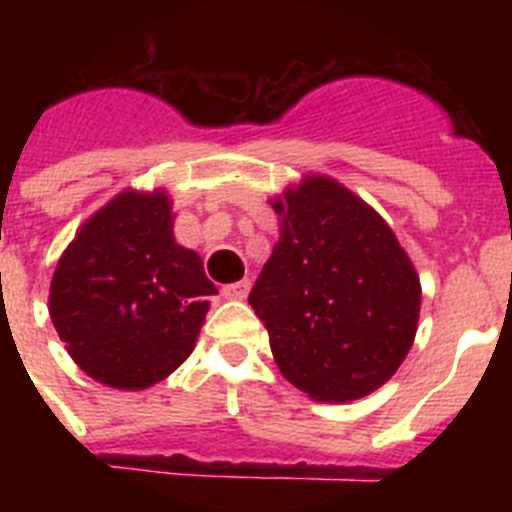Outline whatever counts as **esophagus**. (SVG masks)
<instances>
[{"label": "esophagus", "mask_w": 512, "mask_h": 512, "mask_svg": "<svg viewBox=\"0 0 512 512\" xmlns=\"http://www.w3.org/2000/svg\"><path fill=\"white\" fill-rule=\"evenodd\" d=\"M248 289H251V282H248V279H241V282H233V284H225L223 297H228V300H246Z\"/></svg>", "instance_id": "obj_1"}]
</instances>
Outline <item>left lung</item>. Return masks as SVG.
<instances>
[{
    "label": "left lung",
    "instance_id": "8db88e82",
    "mask_svg": "<svg viewBox=\"0 0 512 512\" xmlns=\"http://www.w3.org/2000/svg\"><path fill=\"white\" fill-rule=\"evenodd\" d=\"M271 207L282 233L248 302L279 372L312 400L366 397L413 346V261L379 212L330 176H305Z\"/></svg>",
    "mask_w": 512,
    "mask_h": 512
}]
</instances>
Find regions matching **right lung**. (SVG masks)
Returning <instances> with one entry per match:
<instances>
[{
    "label": "right lung",
    "instance_id": "obj_1",
    "mask_svg": "<svg viewBox=\"0 0 512 512\" xmlns=\"http://www.w3.org/2000/svg\"><path fill=\"white\" fill-rule=\"evenodd\" d=\"M171 228L169 194L128 189L81 225L53 271L58 338L79 369L115 390H146L179 369L217 295Z\"/></svg>",
    "mask_w": 512,
    "mask_h": 512
}]
</instances>
